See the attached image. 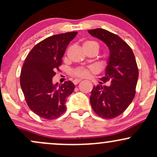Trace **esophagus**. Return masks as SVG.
<instances>
[{"label": "esophagus", "instance_id": "1", "mask_svg": "<svg viewBox=\"0 0 157 157\" xmlns=\"http://www.w3.org/2000/svg\"><path fill=\"white\" fill-rule=\"evenodd\" d=\"M80 81H81L80 79H75V80H73V83L75 84V85H77V83H79V82H80Z\"/></svg>", "mask_w": 157, "mask_h": 157}]
</instances>
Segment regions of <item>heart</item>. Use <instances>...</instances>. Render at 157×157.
I'll return each instance as SVG.
<instances>
[{
    "label": "heart",
    "instance_id": "obj_1",
    "mask_svg": "<svg viewBox=\"0 0 157 157\" xmlns=\"http://www.w3.org/2000/svg\"><path fill=\"white\" fill-rule=\"evenodd\" d=\"M89 48H95L98 51L99 45L96 41L86 40L83 44L84 50ZM93 71H94V69L91 67H77L71 71V75L77 77H86L89 76L91 72H93Z\"/></svg>",
    "mask_w": 157,
    "mask_h": 157
}]
</instances>
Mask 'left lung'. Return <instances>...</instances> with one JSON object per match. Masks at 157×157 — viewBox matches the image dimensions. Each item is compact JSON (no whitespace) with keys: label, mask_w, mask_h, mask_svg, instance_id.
Segmentation results:
<instances>
[{"label":"left lung","mask_w":157,"mask_h":157,"mask_svg":"<svg viewBox=\"0 0 157 157\" xmlns=\"http://www.w3.org/2000/svg\"><path fill=\"white\" fill-rule=\"evenodd\" d=\"M94 37L105 43L110 57L105 77L100 84L111 81L109 86H94L90 102L96 114L104 119L118 117L128 107L136 94L139 70L132 49L118 35L102 29L89 30Z\"/></svg>","instance_id":"1"}]
</instances>
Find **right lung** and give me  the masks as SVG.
Masks as SVG:
<instances>
[{
    "label": "right lung",
    "instance_id": "obj_1",
    "mask_svg": "<svg viewBox=\"0 0 157 157\" xmlns=\"http://www.w3.org/2000/svg\"><path fill=\"white\" fill-rule=\"evenodd\" d=\"M77 32L58 34L40 41L28 54L21 69L20 82L29 109L46 120L63 114L67 97L75 90L71 81L59 85L52 78L62 65V57Z\"/></svg>",
    "mask_w": 157,
    "mask_h": 157
}]
</instances>
